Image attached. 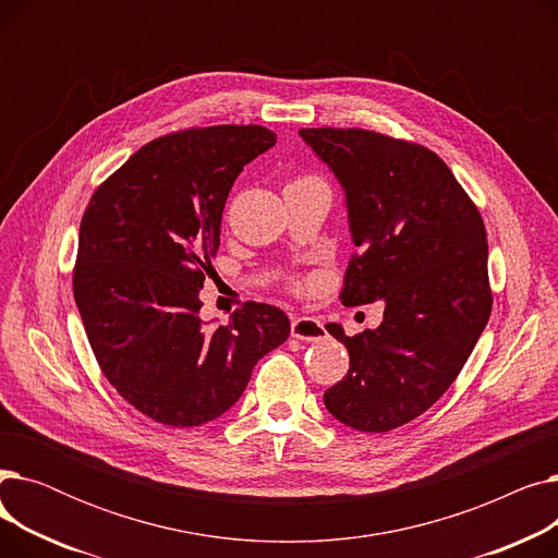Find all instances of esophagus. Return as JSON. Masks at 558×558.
Here are the masks:
<instances>
[{
	"label": "esophagus",
	"mask_w": 558,
	"mask_h": 558,
	"mask_svg": "<svg viewBox=\"0 0 558 558\" xmlns=\"http://www.w3.org/2000/svg\"><path fill=\"white\" fill-rule=\"evenodd\" d=\"M291 337L312 343V341L326 339V328H324V324H320V320H316V318L296 316L294 320H291Z\"/></svg>",
	"instance_id": "34e87169"
}]
</instances>
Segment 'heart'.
<instances>
[{"label": "heart", "mask_w": 558, "mask_h": 558, "mask_svg": "<svg viewBox=\"0 0 558 558\" xmlns=\"http://www.w3.org/2000/svg\"><path fill=\"white\" fill-rule=\"evenodd\" d=\"M303 181H314V179H303Z\"/></svg>", "instance_id": "obj_1"}]
</instances>
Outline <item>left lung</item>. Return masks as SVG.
<instances>
[{
  "instance_id": "8db88e82",
  "label": "left lung",
  "mask_w": 558,
  "mask_h": 558,
  "mask_svg": "<svg viewBox=\"0 0 558 558\" xmlns=\"http://www.w3.org/2000/svg\"><path fill=\"white\" fill-rule=\"evenodd\" d=\"M339 181L355 253L341 303H385L375 330L345 337L350 368L324 396L360 432H389L441 398L488 324L486 228L454 173L421 144L364 129H301Z\"/></svg>"
}]
</instances>
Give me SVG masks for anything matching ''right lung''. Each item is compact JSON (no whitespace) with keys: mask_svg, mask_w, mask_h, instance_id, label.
<instances>
[{"mask_svg":"<svg viewBox=\"0 0 558 558\" xmlns=\"http://www.w3.org/2000/svg\"><path fill=\"white\" fill-rule=\"evenodd\" d=\"M276 144L264 126H210L144 144L87 203L74 301L106 375L137 412L171 427L226 414L289 318L246 303L205 326L198 291L219 248L234 179Z\"/></svg>","mask_w":558,"mask_h":558,"instance_id":"1","label":"right lung"}]
</instances>
